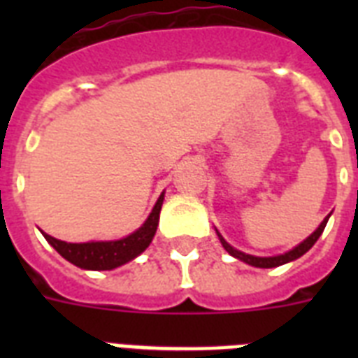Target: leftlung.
I'll return each instance as SVG.
<instances>
[{
	"instance_id": "left-lung-1",
	"label": "left lung",
	"mask_w": 358,
	"mask_h": 358,
	"mask_svg": "<svg viewBox=\"0 0 358 358\" xmlns=\"http://www.w3.org/2000/svg\"><path fill=\"white\" fill-rule=\"evenodd\" d=\"M329 217H331V213H329L327 217H325L322 221V224H320V227H317V229L314 230V232H312V234L305 239V241H301V243L297 245L295 249L288 250V252H284V255L267 256V258H262V256L245 255V252H241V250L234 249V247H232V245H230V243H227L223 236L219 234V232H217V236H219V239H221V243H223V247H224V249H227V252H229V255H232V256H234V258H238V260L245 262V264H249V266L266 267V269H267V267H277V266H282V264H288V262L297 260V258H301V256L305 255L306 250H310L312 245L316 243L317 238L322 236V232H323V229H325V224H327Z\"/></svg>"
}]
</instances>
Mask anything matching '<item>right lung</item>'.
I'll return each instance as SVG.
<instances>
[{
    "instance_id": "right-lung-1",
    "label": "right lung",
    "mask_w": 358,
    "mask_h": 358,
    "mask_svg": "<svg viewBox=\"0 0 358 358\" xmlns=\"http://www.w3.org/2000/svg\"><path fill=\"white\" fill-rule=\"evenodd\" d=\"M163 196L159 195L156 206L145 221V224L137 229L134 234L126 236L117 241H87V243H66L61 239H55L52 236L44 234L48 243L63 256L70 264L81 267V269H91V271H106V269H115V267L124 266L135 256H139L143 250L150 245L152 238L156 234L157 223H159V212H162Z\"/></svg>"
}]
</instances>
